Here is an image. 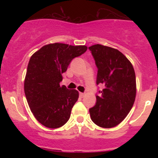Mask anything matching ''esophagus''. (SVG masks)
Instances as JSON below:
<instances>
[{"instance_id":"obj_1","label":"esophagus","mask_w":158,"mask_h":158,"mask_svg":"<svg viewBox=\"0 0 158 158\" xmlns=\"http://www.w3.org/2000/svg\"><path fill=\"white\" fill-rule=\"evenodd\" d=\"M79 95H80V96L82 98V97H84V96H85V93H79Z\"/></svg>"}]
</instances>
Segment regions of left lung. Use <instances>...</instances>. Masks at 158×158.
<instances>
[{"instance_id":"obj_1","label":"left lung","mask_w":158,"mask_h":158,"mask_svg":"<svg viewBox=\"0 0 158 158\" xmlns=\"http://www.w3.org/2000/svg\"><path fill=\"white\" fill-rule=\"evenodd\" d=\"M98 69L96 85L104 89L96 95V103L89 109L97 126L111 128L120 123L133 107L136 78L133 65L116 49L96 44L89 47Z\"/></svg>"}]
</instances>
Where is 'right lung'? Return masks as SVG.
<instances>
[{"mask_svg":"<svg viewBox=\"0 0 158 158\" xmlns=\"http://www.w3.org/2000/svg\"><path fill=\"white\" fill-rule=\"evenodd\" d=\"M87 49L86 46L51 43L31 57L24 80L25 96L34 116L46 127H61L69 120L79 93L60 86L62 74L71 61Z\"/></svg>","mask_w":158,"mask_h":158,"instance_id":"1","label":"right lung"}]
</instances>
